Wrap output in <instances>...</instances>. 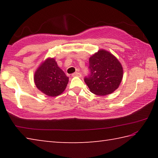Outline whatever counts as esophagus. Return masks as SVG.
I'll return each instance as SVG.
<instances>
[{
    "mask_svg": "<svg viewBox=\"0 0 158 158\" xmlns=\"http://www.w3.org/2000/svg\"><path fill=\"white\" fill-rule=\"evenodd\" d=\"M72 76L73 77H81V74L80 73H78V72H76V73H74L73 74H72Z\"/></svg>",
    "mask_w": 158,
    "mask_h": 158,
    "instance_id": "34e87169",
    "label": "esophagus"
}]
</instances>
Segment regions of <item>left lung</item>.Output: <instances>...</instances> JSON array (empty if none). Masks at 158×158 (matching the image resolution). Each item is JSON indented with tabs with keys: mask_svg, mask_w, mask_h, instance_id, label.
<instances>
[{
	"mask_svg": "<svg viewBox=\"0 0 158 158\" xmlns=\"http://www.w3.org/2000/svg\"><path fill=\"white\" fill-rule=\"evenodd\" d=\"M90 74L84 81L90 92L98 95L111 94L118 88L123 79V68L117 58L100 50L89 58Z\"/></svg>",
	"mask_w": 158,
	"mask_h": 158,
	"instance_id": "8db88e82",
	"label": "left lung"
}]
</instances>
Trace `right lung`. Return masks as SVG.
Listing matches in <instances>:
<instances>
[{"mask_svg": "<svg viewBox=\"0 0 158 158\" xmlns=\"http://www.w3.org/2000/svg\"><path fill=\"white\" fill-rule=\"evenodd\" d=\"M34 81L37 89L45 95L55 97L65 90L69 78L53 58H48L37 69Z\"/></svg>", "mask_w": 158, "mask_h": 158, "instance_id": "add662e5", "label": "right lung"}]
</instances>
